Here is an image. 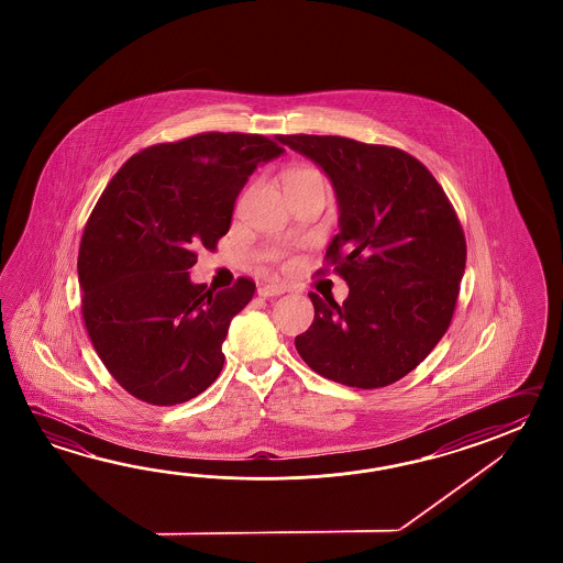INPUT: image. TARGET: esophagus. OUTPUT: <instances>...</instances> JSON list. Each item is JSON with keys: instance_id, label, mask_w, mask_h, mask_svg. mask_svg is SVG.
<instances>
[{"instance_id": "1", "label": "esophagus", "mask_w": 563, "mask_h": 563, "mask_svg": "<svg viewBox=\"0 0 563 563\" xmlns=\"http://www.w3.org/2000/svg\"><path fill=\"white\" fill-rule=\"evenodd\" d=\"M284 291H286V287L279 286V284H260L257 286V294L262 298H276V296H282Z\"/></svg>"}]
</instances>
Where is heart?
<instances>
[{
  "instance_id": "b5f03b06",
  "label": "heart",
  "mask_w": 563,
  "mask_h": 563,
  "mask_svg": "<svg viewBox=\"0 0 563 563\" xmlns=\"http://www.w3.org/2000/svg\"><path fill=\"white\" fill-rule=\"evenodd\" d=\"M294 180H323L322 175L316 168H296L291 170L286 177V183H294Z\"/></svg>"
}]
</instances>
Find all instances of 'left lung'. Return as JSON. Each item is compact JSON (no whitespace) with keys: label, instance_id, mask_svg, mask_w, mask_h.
I'll return each mask as SVG.
<instances>
[{"label":"left lung","instance_id":"1","mask_svg":"<svg viewBox=\"0 0 563 563\" xmlns=\"http://www.w3.org/2000/svg\"><path fill=\"white\" fill-rule=\"evenodd\" d=\"M277 141L322 168L338 205L325 257L344 277V303L318 298L296 338L323 378L380 388L415 371L443 338L465 274L467 245L441 185L415 156L344 136Z\"/></svg>","mask_w":563,"mask_h":563}]
</instances>
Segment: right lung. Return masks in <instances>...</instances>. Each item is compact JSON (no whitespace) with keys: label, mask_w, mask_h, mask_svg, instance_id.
Wrapping results in <instances>:
<instances>
[{"label":"right lung","mask_w":563,"mask_h":563,"mask_svg":"<svg viewBox=\"0 0 563 563\" xmlns=\"http://www.w3.org/2000/svg\"><path fill=\"white\" fill-rule=\"evenodd\" d=\"M277 141V136H276ZM262 134L205 132L131 156L88 219L78 253L82 316L96 354L139 400L173 407L223 368L229 323L253 298L192 284L197 247L216 250L253 170L286 151Z\"/></svg>","instance_id":"right-lung-1"}]
</instances>
